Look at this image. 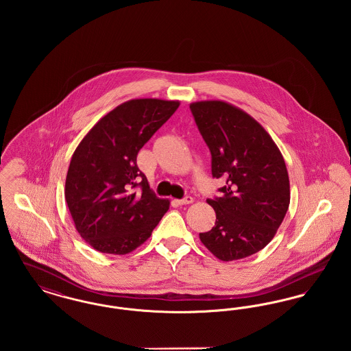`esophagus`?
<instances>
[{"label":"esophagus","instance_id":"obj_1","mask_svg":"<svg viewBox=\"0 0 351 351\" xmlns=\"http://www.w3.org/2000/svg\"><path fill=\"white\" fill-rule=\"evenodd\" d=\"M193 199L191 196H185L182 200H176L178 205H188V204H192Z\"/></svg>","mask_w":351,"mask_h":351}]
</instances>
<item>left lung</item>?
Instances as JSON below:
<instances>
[{"label": "left lung", "mask_w": 351, "mask_h": 351, "mask_svg": "<svg viewBox=\"0 0 351 351\" xmlns=\"http://www.w3.org/2000/svg\"><path fill=\"white\" fill-rule=\"evenodd\" d=\"M189 108L212 154L213 178L226 180L222 196L206 200L216 225L200 241L219 261L243 259L267 246L288 210L283 155L265 128L232 104L197 101Z\"/></svg>", "instance_id": "8db88e82"}]
</instances>
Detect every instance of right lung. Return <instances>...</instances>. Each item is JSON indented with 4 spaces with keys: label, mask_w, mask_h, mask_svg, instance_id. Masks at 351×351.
<instances>
[{
    "label": "right lung",
    "mask_w": 351,
    "mask_h": 351,
    "mask_svg": "<svg viewBox=\"0 0 351 351\" xmlns=\"http://www.w3.org/2000/svg\"><path fill=\"white\" fill-rule=\"evenodd\" d=\"M180 101L134 99L105 114L72 155L64 196L77 233L95 250L125 255L150 238L169 208L136 166V155ZM140 188L139 193L132 191Z\"/></svg>",
    "instance_id": "add662e5"
}]
</instances>
